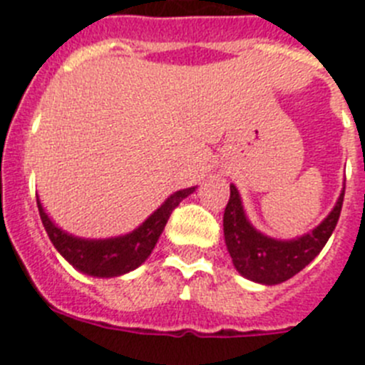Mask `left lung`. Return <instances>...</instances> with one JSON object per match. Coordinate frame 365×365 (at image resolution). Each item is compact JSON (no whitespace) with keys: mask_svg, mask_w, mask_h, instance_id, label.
<instances>
[{"mask_svg":"<svg viewBox=\"0 0 365 365\" xmlns=\"http://www.w3.org/2000/svg\"><path fill=\"white\" fill-rule=\"evenodd\" d=\"M344 193L346 190L341 192L333 212L311 234L302 235L298 240L278 241L257 232L247 221L240 192L230 185V199L222 215V228L235 269L245 278L265 285H276L291 279L320 254L329 241L340 219Z\"/></svg>","mask_w":365,"mask_h":365,"instance_id":"8db88e82","label":"left lung"}]
</instances>
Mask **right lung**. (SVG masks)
<instances>
[{
	"label": "right lung",
	"instance_id": "right-lung-1",
	"mask_svg": "<svg viewBox=\"0 0 365 365\" xmlns=\"http://www.w3.org/2000/svg\"><path fill=\"white\" fill-rule=\"evenodd\" d=\"M193 190L195 188L175 192L137 230L128 235H122V237H111V240H80V237H74V235L63 232L62 228H58L47 217L38 195L36 202L41 222H43L51 243L56 247L58 252L62 254L74 269H78L83 274H89V276H96V278H113V276H120V274L130 272V270L137 269L138 265H143L159 241L168 219L175 210V206H179L182 199L193 193Z\"/></svg>",
	"mask_w": 365,
	"mask_h": 365
}]
</instances>
